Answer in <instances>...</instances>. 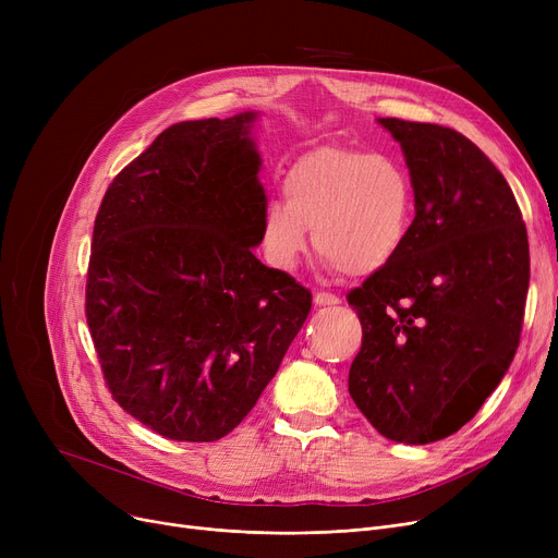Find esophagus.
<instances>
[{"label": "esophagus", "instance_id": "34e87169", "mask_svg": "<svg viewBox=\"0 0 558 558\" xmlns=\"http://www.w3.org/2000/svg\"><path fill=\"white\" fill-rule=\"evenodd\" d=\"M339 303H341L339 296L328 294V291H316V294H314V305H318V307H332V305H339Z\"/></svg>", "mask_w": 558, "mask_h": 558}]
</instances>
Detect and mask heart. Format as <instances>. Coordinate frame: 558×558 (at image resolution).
<instances>
[{
  "label": "heart",
  "instance_id": "b5f03b06",
  "mask_svg": "<svg viewBox=\"0 0 558 558\" xmlns=\"http://www.w3.org/2000/svg\"><path fill=\"white\" fill-rule=\"evenodd\" d=\"M282 201L262 208L259 244L280 271H294L307 248L324 251L328 269L353 276L383 271L402 251L414 223V185L389 156L348 146H316L289 165Z\"/></svg>",
  "mask_w": 558,
  "mask_h": 558
}]
</instances>
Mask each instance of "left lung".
I'll return each mask as SVG.
<instances>
[{
  "instance_id": "1",
  "label": "left lung",
  "mask_w": 558,
  "mask_h": 558,
  "mask_svg": "<svg viewBox=\"0 0 558 558\" xmlns=\"http://www.w3.org/2000/svg\"><path fill=\"white\" fill-rule=\"evenodd\" d=\"M414 185L398 257L348 294L362 348L348 391L391 441L461 429L502 383L520 341L530 242L505 175L461 133L379 117Z\"/></svg>"
}]
</instances>
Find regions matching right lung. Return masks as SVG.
I'll return each mask as SVG.
<instances>
[{"label": "right lung", "mask_w": 558, "mask_h": 558, "mask_svg": "<svg viewBox=\"0 0 558 558\" xmlns=\"http://www.w3.org/2000/svg\"><path fill=\"white\" fill-rule=\"evenodd\" d=\"M259 112L162 131L108 187L85 314L106 383L171 441L238 427L301 332L312 294L262 264Z\"/></svg>", "instance_id": "1"}]
</instances>
